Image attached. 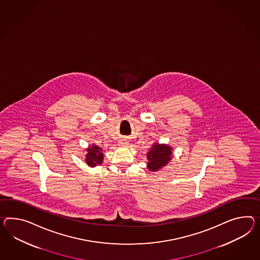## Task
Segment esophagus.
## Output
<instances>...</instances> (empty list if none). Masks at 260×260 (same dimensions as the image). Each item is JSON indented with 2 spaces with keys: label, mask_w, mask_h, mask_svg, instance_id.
<instances>
[{
  "label": "esophagus",
  "mask_w": 260,
  "mask_h": 260,
  "mask_svg": "<svg viewBox=\"0 0 260 260\" xmlns=\"http://www.w3.org/2000/svg\"><path fill=\"white\" fill-rule=\"evenodd\" d=\"M120 145H121V146H127V145H128V142H126L125 140H120Z\"/></svg>",
  "instance_id": "esophagus-1"
}]
</instances>
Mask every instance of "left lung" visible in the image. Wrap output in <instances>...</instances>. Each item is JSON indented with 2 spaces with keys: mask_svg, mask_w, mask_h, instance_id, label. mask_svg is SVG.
I'll list each match as a JSON object with an SVG mask.
<instances>
[{
  "mask_svg": "<svg viewBox=\"0 0 260 260\" xmlns=\"http://www.w3.org/2000/svg\"><path fill=\"white\" fill-rule=\"evenodd\" d=\"M172 151L173 148L167 144L154 143L147 153V168L152 172H156L161 168L166 166L168 162L172 159Z\"/></svg>",
  "mask_w": 260,
  "mask_h": 260,
  "instance_id": "left-lung-1",
  "label": "left lung"
}]
</instances>
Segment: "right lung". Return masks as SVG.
Segmentation results:
<instances>
[{"label":"right lung","mask_w":260,"mask_h":260,"mask_svg":"<svg viewBox=\"0 0 260 260\" xmlns=\"http://www.w3.org/2000/svg\"><path fill=\"white\" fill-rule=\"evenodd\" d=\"M102 148L96 145H91L87 148L85 161L88 166L96 167L103 163L104 153H102Z\"/></svg>","instance_id":"1"}]
</instances>
